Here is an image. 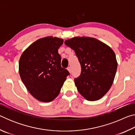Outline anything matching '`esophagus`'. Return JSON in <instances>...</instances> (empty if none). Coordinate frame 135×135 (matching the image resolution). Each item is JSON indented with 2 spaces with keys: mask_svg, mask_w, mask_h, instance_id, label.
<instances>
[{
  "mask_svg": "<svg viewBox=\"0 0 135 135\" xmlns=\"http://www.w3.org/2000/svg\"><path fill=\"white\" fill-rule=\"evenodd\" d=\"M67 70H68V71H69V73H71V67H68L67 68Z\"/></svg>",
  "mask_w": 135,
  "mask_h": 135,
  "instance_id": "34e87169",
  "label": "esophagus"
}]
</instances>
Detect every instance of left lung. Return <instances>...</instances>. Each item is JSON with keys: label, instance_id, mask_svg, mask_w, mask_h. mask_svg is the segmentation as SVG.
I'll return each mask as SVG.
<instances>
[{"label": "left lung", "instance_id": "obj_1", "mask_svg": "<svg viewBox=\"0 0 135 135\" xmlns=\"http://www.w3.org/2000/svg\"><path fill=\"white\" fill-rule=\"evenodd\" d=\"M65 44L73 49L80 64V76L74 79L79 92L86 100L100 99L113 83L117 61L113 50L93 37H74Z\"/></svg>", "mask_w": 135, "mask_h": 135}]
</instances>
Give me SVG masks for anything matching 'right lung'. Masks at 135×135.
<instances>
[{"label":"right lung","instance_id":"1","mask_svg":"<svg viewBox=\"0 0 135 135\" xmlns=\"http://www.w3.org/2000/svg\"><path fill=\"white\" fill-rule=\"evenodd\" d=\"M62 38L53 36L39 38L22 52L19 74L29 93L40 102H49L58 97L68 71L61 67L58 49Z\"/></svg>","mask_w":135,"mask_h":135}]
</instances>
